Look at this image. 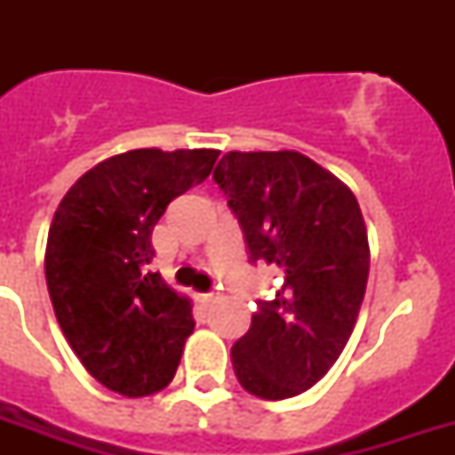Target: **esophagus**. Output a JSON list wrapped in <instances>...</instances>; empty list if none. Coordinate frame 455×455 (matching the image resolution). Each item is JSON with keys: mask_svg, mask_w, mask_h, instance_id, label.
<instances>
[{"mask_svg": "<svg viewBox=\"0 0 455 455\" xmlns=\"http://www.w3.org/2000/svg\"><path fill=\"white\" fill-rule=\"evenodd\" d=\"M217 298H220L217 292H205V295H200V302H203V304H214V302H217Z\"/></svg>", "mask_w": 455, "mask_h": 455, "instance_id": "esophagus-1", "label": "esophagus"}]
</instances>
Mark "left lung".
<instances>
[{
	"label": "left lung",
	"instance_id": "8db88e82",
	"mask_svg": "<svg viewBox=\"0 0 455 455\" xmlns=\"http://www.w3.org/2000/svg\"><path fill=\"white\" fill-rule=\"evenodd\" d=\"M212 177L241 221L250 259L283 276L231 349L235 378L269 402L302 395L338 361L363 302L371 248L359 203L298 151H231Z\"/></svg>",
	"mask_w": 455,
	"mask_h": 455
}]
</instances>
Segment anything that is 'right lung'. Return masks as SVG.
Instances as JSON below:
<instances>
[{"label":"right lung","mask_w":455,"mask_h":455,"mask_svg":"<svg viewBox=\"0 0 455 455\" xmlns=\"http://www.w3.org/2000/svg\"><path fill=\"white\" fill-rule=\"evenodd\" d=\"M217 157L214 148L120 153L84 172L53 212L44 252L53 314L82 366L110 392L156 395L177 373L196 321L191 299L148 271L151 235Z\"/></svg>","instance_id":"obj_1"}]
</instances>
